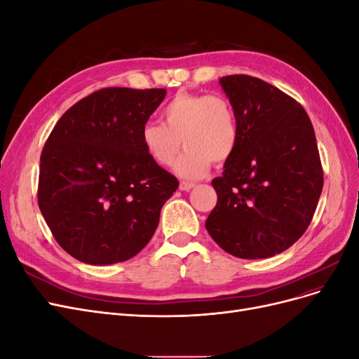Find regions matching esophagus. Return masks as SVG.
I'll return each mask as SVG.
<instances>
[{
	"instance_id": "obj_1",
	"label": "esophagus",
	"mask_w": 359,
	"mask_h": 359,
	"mask_svg": "<svg viewBox=\"0 0 359 359\" xmlns=\"http://www.w3.org/2000/svg\"><path fill=\"white\" fill-rule=\"evenodd\" d=\"M194 186H196V184H194V182L182 181V182L180 184V190H182V191H189V190H191Z\"/></svg>"
}]
</instances>
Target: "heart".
<instances>
[{
  "label": "heart",
  "instance_id": "obj_1",
  "mask_svg": "<svg viewBox=\"0 0 359 359\" xmlns=\"http://www.w3.org/2000/svg\"><path fill=\"white\" fill-rule=\"evenodd\" d=\"M161 124L149 121L140 128L139 139L147 156L158 166H172L181 140L186 151L175 172L187 180H198L211 161L223 163L238 144V121L232 103L222 94L178 93L163 107Z\"/></svg>",
  "mask_w": 359,
  "mask_h": 359
}]
</instances>
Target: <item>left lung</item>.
Listing matches in <instances>:
<instances>
[{
	"label": "left lung",
	"mask_w": 359,
	"mask_h": 359,
	"mask_svg": "<svg viewBox=\"0 0 359 359\" xmlns=\"http://www.w3.org/2000/svg\"><path fill=\"white\" fill-rule=\"evenodd\" d=\"M238 121V144L212 180L217 205L205 227L224 252L265 259L295 244L323 187L316 136L290 95L248 74L220 79Z\"/></svg>",
	"instance_id": "1"
}]
</instances>
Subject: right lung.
<instances>
[{
	"label": "right lung",
	"mask_w": 359,
	"mask_h": 359,
	"mask_svg": "<svg viewBox=\"0 0 359 359\" xmlns=\"http://www.w3.org/2000/svg\"><path fill=\"white\" fill-rule=\"evenodd\" d=\"M166 90L103 88L74 103L40 157L39 208L74 259L111 265L153 238L178 180L151 160L139 133Z\"/></svg>",
	"instance_id": "obj_1"
}]
</instances>
